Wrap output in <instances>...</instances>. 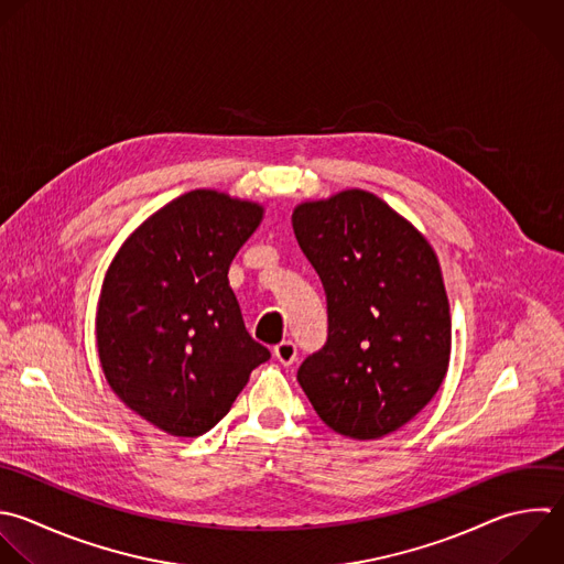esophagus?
<instances>
[{
    "label": "esophagus",
    "instance_id": "1",
    "mask_svg": "<svg viewBox=\"0 0 564 564\" xmlns=\"http://www.w3.org/2000/svg\"><path fill=\"white\" fill-rule=\"evenodd\" d=\"M273 355L278 357L280 364L291 366V364L297 359V348H295V344H293L291 339H284V341H280V344L273 348Z\"/></svg>",
    "mask_w": 564,
    "mask_h": 564
}]
</instances>
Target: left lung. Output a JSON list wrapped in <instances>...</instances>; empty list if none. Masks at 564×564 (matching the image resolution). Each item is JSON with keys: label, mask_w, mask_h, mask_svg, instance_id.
I'll return each instance as SVG.
<instances>
[{"label": "left lung", "mask_w": 564, "mask_h": 564, "mask_svg": "<svg viewBox=\"0 0 564 564\" xmlns=\"http://www.w3.org/2000/svg\"><path fill=\"white\" fill-rule=\"evenodd\" d=\"M293 229L328 302L326 346L304 359L297 381L328 427L381 438L414 419L447 372L452 319L438 258L364 189L300 203Z\"/></svg>", "instance_id": "8db88e82"}]
</instances>
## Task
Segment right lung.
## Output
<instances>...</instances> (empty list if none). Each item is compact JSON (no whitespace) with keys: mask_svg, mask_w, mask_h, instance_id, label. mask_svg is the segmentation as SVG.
<instances>
[{"mask_svg":"<svg viewBox=\"0 0 564 564\" xmlns=\"http://www.w3.org/2000/svg\"><path fill=\"white\" fill-rule=\"evenodd\" d=\"M264 207L187 192L143 220L112 258L95 319L115 394L172 436L209 432L271 352L245 328L229 267Z\"/></svg>","mask_w":564,"mask_h":564,"instance_id":"right-lung-1","label":"right lung"}]
</instances>
